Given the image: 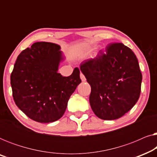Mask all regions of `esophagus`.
<instances>
[{
	"instance_id": "34e87169",
	"label": "esophagus",
	"mask_w": 157,
	"mask_h": 157,
	"mask_svg": "<svg viewBox=\"0 0 157 157\" xmlns=\"http://www.w3.org/2000/svg\"><path fill=\"white\" fill-rule=\"evenodd\" d=\"M80 77H81V81H82L83 82H85V81H86V79L85 76H84V75H83V74H81V75H80Z\"/></svg>"
}]
</instances>
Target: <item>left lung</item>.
<instances>
[{"instance_id": "left-lung-1", "label": "left lung", "mask_w": 157, "mask_h": 157, "mask_svg": "<svg viewBox=\"0 0 157 157\" xmlns=\"http://www.w3.org/2000/svg\"><path fill=\"white\" fill-rule=\"evenodd\" d=\"M80 70L91 87L90 105L99 119H119L138 101L142 75L136 56L123 44L109 45L83 61Z\"/></svg>"}]
</instances>
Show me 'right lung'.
I'll return each instance as SVG.
<instances>
[{"mask_svg":"<svg viewBox=\"0 0 157 157\" xmlns=\"http://www.w3.org/2000/svg\"><path fill=\"white\" fill-rule=\"evenodd\" d=\"M64 60L59 45L37 42L17 57L10 75L16 106L33 121L49 123L62 117L70 96L81 82L75 68L68 77L58 73Z\"/></svg>","mask_w":157,"mask_h":157,"instance_id":"obj_1","label":"right lung"}]
</instances>
